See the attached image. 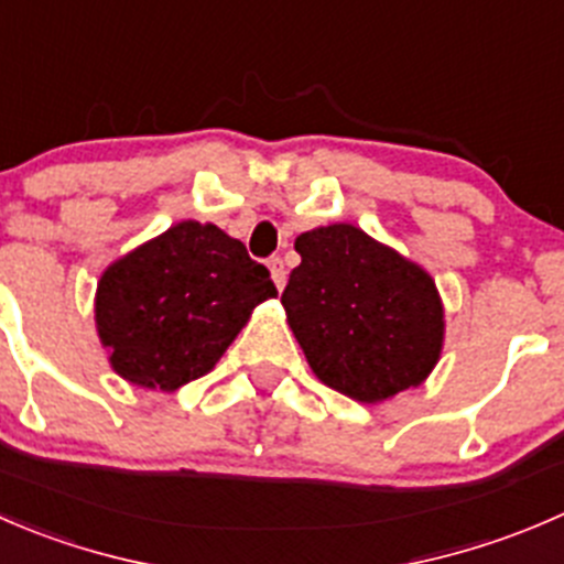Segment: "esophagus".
<instances>
[{"mask_svg":"<svg viewBox=\"0 0 564 564\" xmlns=\"http://www.w3.org/2000/svg\"><path fill=\"white\" fill-rule=\"evenodd\" d=\"M270 272H272V283H275L278 289L286 286V267H283V259H270Z\"/></svg>","mask_w":564,"mask_h":564,"instance_id":"34e87169","label":"esophagus"}]
</instances>
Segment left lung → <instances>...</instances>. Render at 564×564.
Returning <instances> with one entry per match:
<instances>
[{"mask_svg": "<svg viewBox=\"0 0 564 564\" xmlns=\"http://www.w3.org/2000/svg\"><path fill=\"white\" fill-rule=\"evenodd\" d=\"M294 250L281 303L325 386L380 402L433 371L444 308L427 272L347 223L300 234Z\"/></svg>", "mask_w": 564, "mask_h": 564, "instance_id": "8db88e82", "label": "left lung"}]
</instances>
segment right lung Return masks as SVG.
<instances>
[{
  "label": "right lung",
  "mask_w": 564,
  "mask_h": 564,
  "mask_svg": "<svg viewBox=\"0 0 564 564\" xmlns=\"http://www.w3.org/2000/svg\"><path fill=\"white\" fill-rule=\"evenodd\" d=\"M275 294L270 270L239 239L184 220L104 272L98 336L120 377L176 391L206 375L250 311Z\"/></svg>",
  "instance_id": "1"
}]
</instances>
